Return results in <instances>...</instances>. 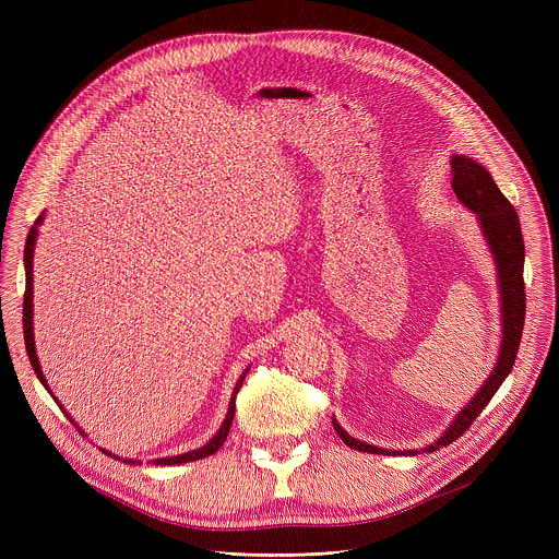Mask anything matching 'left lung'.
Segmentation results:
<instances>
[{
	"mask_svg": "<svg viewBox=\"0 0 559 559\" xmlns=\"http://www.w3.org/2000/svg\"><path fill=\"white\" fill-rule=\"evenodd\" d=\"M451 188L460 203H464L468 210H473L483 223V229L487 234V241L491 246V252L496 257L498 265V278H500V294H502V347L500 358L496 362L493 373L485 380L483 389L475 393L473 401L457 414L453 425L444 431V436L429 444L425 451H436L440 447H447L455 442L471 425L473 420L483 414V409L491 403V397L504 382V378L511 373L513 362L518 358L522 330H524V313H526V287H524V238L520 229V218L511 201L500 192L491 175L475 164L473 158H466L462 154H455L451 158ZM334 429L341 436V440L356 449L378 455H391L386 449L371 447L367 442H360L352 438L343 427L334 420ZM409 455H416L418 451H407Z\"/></svg>",
	"mask_w": 559,
	"mask_h": 559,
	"instance_id": "left-lung-1",
	"label": "left lung"
}]
</instances>
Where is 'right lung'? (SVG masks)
Segmentation results:
<instances>
[{"label":"right lung","mask_w":559,"mask_h":559,"mask_svg":"<svg viewBox=\"0 0 559 559\" xmlns=\"http://www.w3.org/2000/svg\"><path fill=\"white\" fill-rule=\"evenodd\" d=\"M41 223V216L35 221V225L31 227V231H28V236H26V250H24V263H26V292H24V341H26V352H28V358H31V365H33V369H35V373H37V378H39V382L48 389V384H46V378H44V373H41V367H39V360H37V352H35V336H33V248H35V238H37V225ZM246 373H248V369H246ZM246 373L238 378V382H236V386H234V395H231V401H229V409H227V416H225V423L221 425V429L216 431V436L205 444V447H201V449H197V451H190V453H183V455H175V457H162V460H152V464H183V462H194V460H201V457H205V455H212V453H216L218 449H221V444L225 442V438H227V433H229V427H231V420H234V409H236V393H238V389H241V384H243V380H246ZM66 418L70 420V423H74L68 414H66ZM76 427V425H74ZM79 433H82V429H79ZM110 455V453H108ZM115 457V455H112ZM123 462H130V464H134L136 460H123Z\"/></svg>","instance_id":"right-lung-1"}]
</instances>
